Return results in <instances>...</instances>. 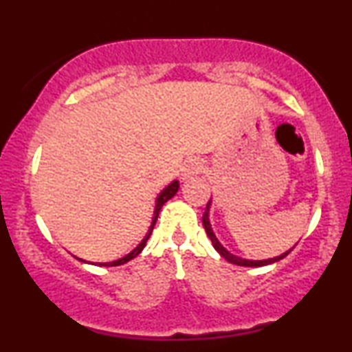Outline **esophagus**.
Wrapping results in <instances>:
<instances>
[{
  "label": "esophagus",
  "instance_id": "esophagus-1",
  "mask_svg": "<svg viewBox=\"0 0 352 352\" xmlns=\"http://www.w3.org/2000/svg\"><path fill=\"white\" fill-rule=\"evenodd\" d=\"M201 170H204V165H201L199 159H188L184 164V167H182V179H192L193 175H199Z\"/></svg>",
  "mask_w": 352,
  "mask_h": 352
}]
</instances>
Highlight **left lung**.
I'll list each match as a JSON object with an SVG mask.
<instances>
[{
	"instance_id": "1",
	"label": "left lung",
	"mask_w": 352,
	"mask_h": 352,
	"mask_svg": "<svg viewBox=\"0 0 352 352\" xmlns=\"http://www.w3.org/2000/svg\"><path fill=\"white\" fill-rule=\"evenodd\" d=\"M210 207H212V199H210V201L207 204V208H205V213L204 217H201V220H204V227H205V232H207V236L212 240V245L213 248L217 250L218 253L221 254V256L225 258V260L230 261V263L233 265H238V266H265V265H272V263H276V261L283 260V258L286 256L292 250H288V252L281 253L280 256H274V258H268V260H246V258H241V256H236V254L230 253L227 248H225L223 245L220 243V240L215 236V233H213V228H212V223H210Z\"/></svg>"
}]
</instances>
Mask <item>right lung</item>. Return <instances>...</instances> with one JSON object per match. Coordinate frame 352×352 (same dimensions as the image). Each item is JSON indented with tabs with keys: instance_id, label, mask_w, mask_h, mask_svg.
Returning <instances> with one entry per match:
<instances>
[{
	"instance_id": "add662e5",
	"label": "right lung",
	"mask_w": 352,
	"mask_h": 352,
	"mask_svg": "<svg viewBox=\"0 0 352 352\" xmlns=\"http://www.w3.org/2000/svg\"><path fill=\"white\" fill-rule=\"evenodd\" d=\"M179 187H180L179 180H173V182H170V184L167 185V187H165V188L162 190V192L159 193V195H157V199H155V207H153V217H152V221H151V227H148L147 233H145V236L142 238V241H140V243L137 245L135 248L132 250L131 253H127V254H125V256L119 258V260H114V261H107V263H96V265H99V266H119V265H124V263H127V261H131L132 258H135L137 254H139L140 252H142V250H144V246H145V243H147L148 236L152 235L153 225H155V221H157V217H159V212H160V208H162V205L165 204V201H167V200H170L172 197L175 195L177 192H179ZM78 260H80V258H78ZM80 261H84V263H86V260H80Z\"/></svg>"
}]
</instances>
